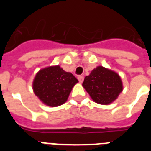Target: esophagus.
<instances>
[{"label": "esophagus", "instance_id": "obj_1", "mask_svg": "<svg viewBox=\"0 0 151 151\" xmlns=\"http://www.w3.org/2000/svg\"><path fill=\"white\" fill-rule=\"evenodd\" d=\"M78 79L80 82H82L84 80V77L82 76H78Z\"/></svg>", "mask_w": 151, "mask_h": 151}]
</instances>
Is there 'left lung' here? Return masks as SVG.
Masks as SVG:
<instances>
[{
  "label": "left lung",
  "instance_id": "left-lung-1",
  "mask_svg": "<svg viewBox=\"0 0 151 151\" xmlns=\"http://www.w3.org/2000/svg\"><path fill=\"white\" fill-rule=\"evenodd\" d=\"M82 86L97 104H110L123 90L122 79L115 71L98 66L86 76Z\"/></svg>",
  "mask_w": 151,
  "mask_h": 151
}]
</instances>
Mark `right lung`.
I'll use <instances>...</instances> for the list:
<instances>
[{
	"mask_svg": "<svg viewBox=\"0 0 151 151\" xmlns=\"http://www.w3.org/2000/svg\"><path fill=\"white\" fill-rule=\"evenodd\" d=\"M78 79L71 73L64 71L59 65L40 69L32 82L35 94L44 104L56 107L67 101Z\"/></svg>",
	"mask_w": 151,
	"mask_h": 151,
	"instance_id": "obj_1",
	"label": "right lung"
}]
</instances>
